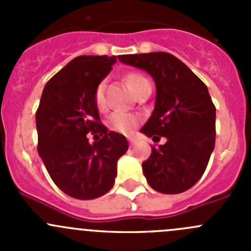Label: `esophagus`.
<instances>
[{
  "label": "esophagus",
  "instance_id": "34e87169",
  "mask_svg": "<svg viewBox=\"0 0 251 251\" xmlns=\"http://www.w3.org/2000/svg\"><path fill=\"white\" fill-rule=\"evenodd\" d=\"M128 142H130V144H131V146H133V144L136 143V140H135V138L130 137V138H128Z\"/></svg>",
  "mask_w": 251,
  "mask_h": 251
}]
</instances>
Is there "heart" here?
<instances>
[{
  "label": "heart",
  "instance_id": "obj_1",
  "mask_svg": "<svg viewBox=\"0 0 251 251\" xmlns=\"http://www.w3.org/2000/svg\"><path fill=\"white\" fill-rule=\"evenodd\" d=\"M124 78H125L126 85L128 86V88H130L135 95L144 85L149 83V81L147 80L143 75L136 74V73H128V74L125 75ZM104 90L105 83L104 81H102V82H100L96 86L95 93H93V100H95L96 107H97L100 111L105 109ZM138 121H140L138 116L133 115V114L124 113V111H116V113L110 115L109 120H108V125H109L111 130L128 135V133H131L136 127H137Z\"/></svg>",
  "mask_w": 251,
  "mask_h": 251
}]
</instances>
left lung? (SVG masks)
Segmentation results:
<instances>
[{
    "mask_svg": "<svg viewBox=\"0 0 251 251\" xmlns=\"http://www.w3.org/2000/svg\"><path fill=\"white\" fill-rule=\"evenodd\" d=\"M118 58L146 70L155 81V107L141 132L166 142L151 146V156L142 163L147 182L160 193H182L201 179L215 148L216 108L207 87L170 53Z\"/></svg>",
    "mask_w": 251,
    "mask_h": 251,
    "instance_id": "1",
    "label": "left lung"
}]
</instances>
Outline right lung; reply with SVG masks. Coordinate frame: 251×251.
Instances as JSON below:
<instances>
[{"label":"right lung","mask_w":251,"mask_h":251,"mask_svg":"<svg viewBox=\"0 0 251 251\" xmlns=\"http://www.w3.org/2000/svg\"><path fill=\"white\" fill-rule=\"evenodd\" d=\"M116 57L80 55L48 80L36 111L37 151L55 186L90 201L114 186L116 164L128 149L125 136L100 124L93 93ZM98 138L91 145L88 133Z\"/></svg>","instance_id":"right-lung-1"}]
</instances>
